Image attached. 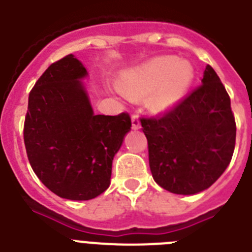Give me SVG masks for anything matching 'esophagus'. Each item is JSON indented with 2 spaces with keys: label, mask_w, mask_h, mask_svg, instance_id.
Segmentation results:
<instances>
[{
  "label": "esophagus",
  "mask_w": 252,
  "mask_h": 252,
  "mask_svg": "<svg viewBox=\"0 0 252 252\" xmlns=\"http://www.w3.org/2000/svg\"><path fill=\"white\" fill-rule=\"evenodd\" d=\"M131 122H132V128H133V130H137V128H140L139 116H137L136 112H133L132 116H131Z\"/></svg>",
  "instance_id": "obj_1"
}]
</instances>
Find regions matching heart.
<instances>
[{
	"label": "heart",
	"instance_id": "heart-1",
	"mask_svg": "<svg viewBox=\"0 0 252 252\" xmlns=\"http://www.w3.org/2000/svg\"><path fill=\"white\" fill-rule=\"evenodd\" d=\"M193 81V68L174 57L158 58L145 65L122 75L119 88L131 98L149 95L148 104L154 111H166L174 106Z\"/></svg>",
	"mask_w": 252,
	"mask_h": 252
}]
</instances>
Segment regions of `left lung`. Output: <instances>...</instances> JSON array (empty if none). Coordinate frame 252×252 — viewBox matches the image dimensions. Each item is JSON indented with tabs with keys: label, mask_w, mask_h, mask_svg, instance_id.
Returning a JSON list of instances; mask_svg holds the SVG:
<instances>
[{
	"label": "left lung",
	"mask_w": 252,
	"mask_h": 252,
	"mask_svg": "<svg viewBox=\"0 0 252 252\" xmlns=\"http://www.w3.org/2000/svg\"><path fill=\"white\" fill-rule=\"evenodd\" d=\"M154 180L175 194L209 188L230 164L236 122L230 95L211 65L202 84L164 113L140 117Z\"/></svg>",
	"instance_id": "obj_1"
}]
</instances>
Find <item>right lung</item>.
I'll use <instances>...</instances> for the list:
<instances>
[{
    "mask_svg": "<svg viewBox=\"0 0 252 252\" xmlns=\"http://www.w3.org/2000/svg\"><path fill=\"white\" fill-rule=\"evenodd\" d=\"M87 70L69 54L51 64L29 94L24 141L30 165L57 195L88 201L110 187L112 160L131 130L127 112L94 115Z\"/></svg>",
    "mask_w": 252,
    "mask_h": 252,
    "instance_id": "obj_1",
    "label": "right lung"
}]
</instances>
